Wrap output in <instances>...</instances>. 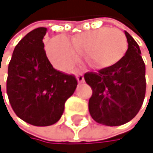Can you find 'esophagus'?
I'll list each match as a JSON object with an SVG mask.
<instances>
[{
    "mask_svg": "<svg viewBox=\"0 0 153 153\" xmlns=\"http://www.w3.org/2000/svg\"><path fill=\"white\" fill-rule=\"evenodd\" d=\"M77 81H78V82H80V83L84 82V77H83V75H82V74H78V75H77Z\"/></svg>",
    "mask_w": 153,
    "mask_h": 153,
    "instance_id": "1",
    "label": "esophagus"
}]
</instances>
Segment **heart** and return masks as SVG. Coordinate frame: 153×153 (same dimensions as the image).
I'll return each instance as SVG.
<instances>
[{
  "label": "heart",
  "mask_w": 153,
  "mask_h": 153,
  "mask_svg": "<svg viewBox=\"0 0 153 153\" xmlns=\"http://www.w3.org/2000/svg\"><path fill=\"white\" fill-rule=\"evenodd\" d=\"M127 49V39L117 28H101L73 35L70 41L64 36L52 38L46 46L51 64L62 71H69L85 53L94 67H107L119 62Z\"/></svg>",
  "instance_id": "1"
}]
</instances>
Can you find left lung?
I'll list each match as a JSON object with an SVG mask.
<instances>
[{"mask_svg":"<svg viewBox=\"0 0 153 153\" xmlns=\"http://www.w3.org/2000/svg\"><path fill=\"white\" fill-rule=\"evenodd\" d=\"M128 50L113 65L87 72L84 80L92 90L89 111L98 123L123 125L139 112L146 91L145 64L134 39L125 31Z\"/></svg>","mask_w":153,"mask_h":153,"instance_id":"8db88e82","label":"left lung"}]
</instances>
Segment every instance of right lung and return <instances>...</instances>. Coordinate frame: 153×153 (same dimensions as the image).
<instances>
[{"mask_svg": "<svg viewBox=\"0 0 153 153\" xmlns=\"http://www.w3.org/2000/svg\"><path fill=\"white\" fill-rule=\"evenodd\" d=\"M40 27L26 34L16 45L8 67L6 91L15 114L34 126L57 123L64 104L76 87L74 75L55 70L46 56Z\"/></svg>", "mask_w": 153, "mask_h": 153, "instance_id": "add662e5", "label": "right lung"}]
</instances>
